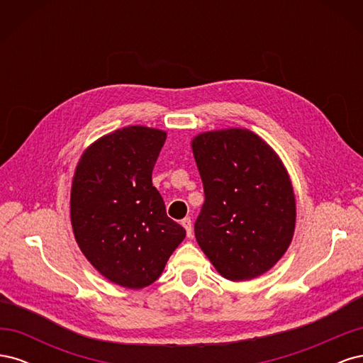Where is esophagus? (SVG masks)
I'll return each mask as SVG.
<instances>
[{"mask_svg": "<svg viewBox=\"0 0 363 363\" xmlns=\"http://www.w3.org/2000/svg\"><path fill=\"white\" fill-rule=\"evenodd\" d=\"M182 225L184 227L186 235H188V238H192V221H191V218L182 219Z\"/></svg>", "mask_w": 363, "mask_h": 363, "instance_id": "obj_1", "label": "esophagus"}]
</instances>
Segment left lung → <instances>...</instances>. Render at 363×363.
Here are the masks:
<instances>
[{
  "mask_svg": "<svg viewBox=\"0 0 363 363\" xmlns=\"http://www.w3.org/2000/svg\"><path fill=\"white\" fill-rule=\"evenodd\" d=\"M206 200L195 238L224 279L252 280L289 248L295 194L280 156L255 131H203L191 140Z\"/></svg>",
  "mask_w": 363,
  "mask_h": 363,
  "instance_id": "left-lung-1",
  "label": "left lung"
}]
</instances>
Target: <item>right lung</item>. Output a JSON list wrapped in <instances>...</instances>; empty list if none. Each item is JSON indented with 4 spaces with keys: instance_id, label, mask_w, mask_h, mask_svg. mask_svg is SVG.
I'll list each match as a JSON object with an SVG mask.
<instances>
[{
    "instance_id": "add662e5",
    "label": "right lung",
    "mask_w": 363,
    "mask_h": 363,
    "mask_svg": "<svg viewBox=\"0 0 363 363\" xmlns=\"http://www.w3.org/2000/svg\"><path fill=\"white\" fill-rule=\"evenodd\" d=\"M164 140L160 128H118L92 142L74 171L69 213L77 244L104 279L127 289L155 283L186 236L151 182Z\"/></svg>"
}]
</instances>
